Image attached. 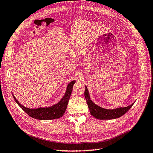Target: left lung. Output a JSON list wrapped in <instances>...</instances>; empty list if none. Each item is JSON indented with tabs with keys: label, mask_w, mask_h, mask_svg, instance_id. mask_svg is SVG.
Here are the masks:
<instances>
[{
	"label": "left lung",
	"mask_w": 153,
	"mask_h": 153,
	"mask_svg": "<svg viewBox=\"0 0 153 153\" xmlns=\"http://www.w3.org/2000/svg\"><path fill=\"white\" fill-rule=\"evenodd\" d=\"M85 97L88 105L91 114L98 120H112L120 117L125 114L130 109L134 102L131 105L125 107H118L113 109L102 108L94 103L90 97V94L87 87L85 86Z\"/></svg>",
	"instance_id": "left-lung-1"
}]
</instances>
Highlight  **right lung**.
Segmentation results:
<instances>
[{"mask_svg":"<svg viewBox=\"0 0 153 153\" xmlns=\"http://www.w3.org/2000/svg\"><path fill=\"white\" fill-rule=\"evenodd\" d=\"M76 81L74 80L70 81L68 84L67 87L66 89V92L64 96H62L61 100L58 103L54 104L52 106L46 107H39L35 108H30L23 106L19 101L15 98L13 94L12 95L15 101L18 105L20 107L26 114H28L30 116L33 118L40 120H50L60 118L65 114L66 107H67L68 101L70 100V96H71L72 88L74 85L75 84Z\"/></svg>","mask_w":153,"mask_h":153,"instance_id":"right-lung-1","label":"right lung"}]
</instances>
